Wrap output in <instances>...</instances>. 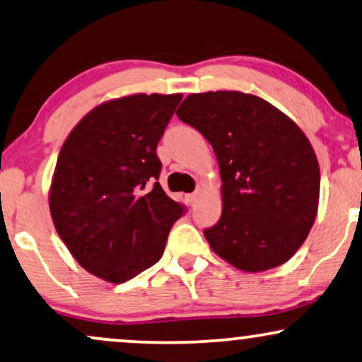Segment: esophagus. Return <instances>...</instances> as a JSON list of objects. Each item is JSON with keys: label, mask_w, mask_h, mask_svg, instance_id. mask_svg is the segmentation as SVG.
Instances as JSON below:
<instances>
[{"label": "esophagus", "mask_w": 362, "mask_h": 362, "mask_svg": "<svg viewBox=\"0 0 362 362\" xmlns=\"http://www.w3.org/2000/svg\"><path fill=\"white\" fill-rule=\"evenodd\" d=\"M199 195H200L199 190H195V192L189 194V195H187V202H189L190 206H195V204H197V199H199Z\"/></svg>", "instance_id": "esophagus-1"}]
</instances>
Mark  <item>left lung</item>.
Here are the masks:
<instances>
[{
  "label": "left lung",
  "instance_id": "obj_1",
  "mask_svg": "<svg viewBox=\"0 0 362 362\" xmlns=\"http://www.w3.org/2000/svg\"><path fill=\"white\" fill-rule=\"evenodd\" d=\"M177 116L204 134L221 168L223 214L204 230L212 251L247 273L286 263L319 209L320 170L305 133L239 90L187 95Z\"/></svg>",
  "mask_w": 362,
  "mask_h": 362
}]
</instances>
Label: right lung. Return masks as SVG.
Listing matches in <instances>:
<instances>
[{
    "instance_id": "1",
    "label": "right lung",
    "mask_w": 362,
    "mask_h": 362,
    "mask_svg": "<svg viewBox=\"0 0 362 362\" xmlns=\"http://www.w3.org/2000/svg\"><path fill=\"white\" fill-rule=\"evenodd\" d=\"M182 94L101 103L60 148L49 190L59 236L86 272L123 283L162 258L184 207L158 184L156 145Z\"/></svg>"
}]
</instances>
